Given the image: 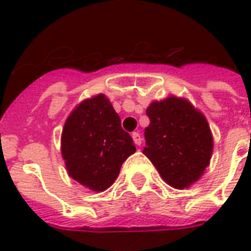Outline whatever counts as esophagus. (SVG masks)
<instances>
[{"instance_id": "1", "label": "esophagus", "mask_w": 251, "mask_h": 251, "mask_svg": "<svg viewBox=\"0 0 251 251\" xmlns=\"http://www.w3.org/2000/svg\"><path fill=\"white\" fill-rule=\"evenodd\" d=\"M132 141H134V144L137 146H139L141 144H142V137H141V134L139 132H132Z\"/></svg>"}]
</instances>
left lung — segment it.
Returning <instances> with one entry per match:
<instances>
[{
  "label": "left lung",
  "mask_w": 251,
  "mask_h": 251,
  "mask_svg": "<svg viewBox=\"0 0 251 251\" xmlns=\"http://www.w3.org/2000/svg\"><path fill=\"white\" fill-rule=\"evenodd\" d=\"M145 153L161 178L176 189L198 181L210 163L213 137L204 116L188 100L170 97L146 109Z\"/></svg>",
  "instance_id": "obj_1"
}]
</instances>
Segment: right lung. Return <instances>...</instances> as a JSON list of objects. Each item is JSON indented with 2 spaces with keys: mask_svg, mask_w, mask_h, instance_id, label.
Here are the masks:
<instances>
[{
  "mask_svg": "<svg viewBox=\"0 0 251 251\" xmlns=\"http://www.w3.org/2000/svg\"><path fill=\"white\" fill-rule=\"evenodd\" d=\"M137 151L105 95L87 99L67 117L62 132V156L69 176L95 192L116 181L122 164Z\"/></svg>",
  "mask_w": 251,
  "mask_h": 251,
  "instance_id": "add662e5",
  "label": "right lung"
}]
</instances>
